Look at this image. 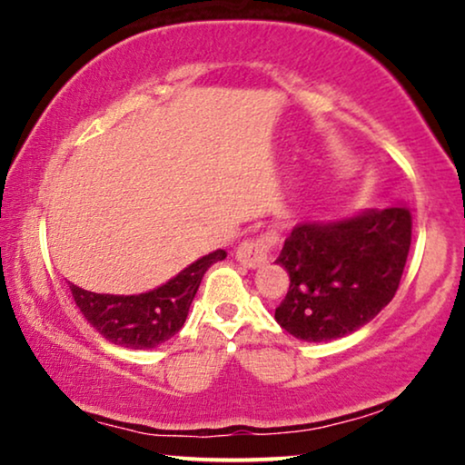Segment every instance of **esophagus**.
Returning a JSON list of instances; mask_svg holds the SVG:
<instances>
[{
  "mask_svg": "<svg viewBox=\"0 0 465 465\" xmlns=\"http://www.w3.org/2000/svg\"><path fill=\"white\" fill-rule=\"evenodd\" d=\"M272 243H275V234H260L258 239L243 241V243L237 247L234 258H237V262L247 266V269H258V266H262L266 262V258H269V250Z\"/></svg>",
  "mask_w": 465,
  "mask_h": 465,
  "instance_id": "obj_1",
  "label": "esophagus"
}]
</instances>
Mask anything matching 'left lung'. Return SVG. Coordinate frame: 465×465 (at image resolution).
Returning a JSON list of instances; mask_svg holds the SVG:
<instances>
[{
	"instance_id": "1",
	"label": "left lung",
	"mask_w": 465,
	"mask_h": 465,
	"mask_svg": "<svg viewBox=\"0 0 465 465\" xmlns=\"http://www.w3.org/2000/svg\"><path fill=\"white\" fill-rule=\"evenodd\" d=\"M411 232L404 205L298 222L275 260L290 277L275 309L279 326L307 342L336 341L366 326L396 294Z\"/></svg>"
}]
</instances>
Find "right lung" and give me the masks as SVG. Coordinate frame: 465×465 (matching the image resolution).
<instances>
[{"instance_id":"obj_1","label":"right lung","mask_w":465,"mask_h":465,"mask_svg":"<svg viewBox=\"0 0 465 465\" xmlns=\"http://www.w3.org/2000/svg\"><path fill=\"white\" fill-rule=\"evenodd\" d=\"M224 258V250H215L142 294H94L74 283L69 290L75 307L105 341L126 349H152L180 332L203 275Z\"/></svg>"}]
</instances>
